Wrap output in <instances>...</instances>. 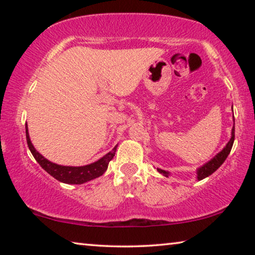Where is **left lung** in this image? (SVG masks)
<instances>
[{
  "label": "left lung",
  "instance_id": "8db88e82",
  "mask_svg": "<svg viewBox=\"0 0 255 255\" xmlns=\"http://www.w3.org/2000/svg\"><path fill=\"white\" fill-rule=\"evenodd\" d=\"M234 117V116H233ZM235 125V123H234ZM234 138H235V127L233 126L232 128V136H231V139L228 143L226 144L225 147H224L221 152L217 153L215 155V156L208 161L207 163H205L204 165L198 167L197 169V180L200 181L202 179L207 178V176H209L214 173V172L218 169L219 166L222 165V164L225 162V159L227 158L228 154L231 153V149L233 147V143H234ZM158 173L163 174L164 176H166V178H169L170 175V172L169 171H164L162 169H157Z\"/></svg>",
  "mask_w": 255,
  "mask_h": 255
}]
</instances>
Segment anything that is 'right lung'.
Returning <instances> with one entry per match:
<instances>
[{
    "mask_svg": "<svg viewBox=\"0 0 255 255\" xmlns=\"http://www.w3.org/2000/svg\"><path fill=\"white\" fill-rule=\"evenodd\" d=\"M25 136H27V143L30 152L33 155V157L36 161L39 163V165L44 169L47 173H49L51 176H54L56 180L60 181L63 183L67 184H82L91 181L93 179H97L99 176H101L108 169L109 162L114 158L116 150H117V146L116 145L112 148L111 152L106 154L105 156L101 157L98 161L93 162L91 164L83 166H65V165H59L50 162L49 159L45 158L42 155L38 152V150L33 147V145L30 140L28 126L25 125Z\"/></svg>",
    "mask_w": 255,
    "mask_h": 255,
    "instance_id": "obj_1",
    "label": "right lung"
}]
</instances>
